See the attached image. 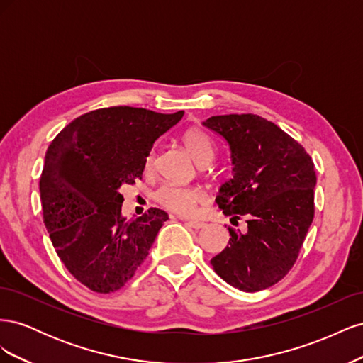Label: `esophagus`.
<instances>
[{
    "label": "esophagus",
    "instance_id": "obj_1",
    "mask_svg": "<svg viewBox=\"0 0 363 363\" xmlns=\"http://www.w3.org/2000/svg\"><path fill=\"white\" fill-rule=\"evenodd\" d=\"M182 221H184L186 224H188L189 227H192V228H195V230H200V228H203L204 227V223H201V221H196V219H184V218H180Z\"/></svg>",
    "mask_w": 363,
    "mask_h": 363
}]
</instances>
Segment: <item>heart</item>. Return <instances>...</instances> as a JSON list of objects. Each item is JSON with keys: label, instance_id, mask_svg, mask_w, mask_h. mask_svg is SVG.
<instances>
[{"label": "heart", "instance_id": "b5f03b06", "mask_svg": "<svg viewBox=\"0 0 363 363\" xmlns=\"http://www.w3.org/2000/svg\"><path fill=\"white\" fill-rule=\"evenodd\" d=\"M183 145L199 164H207L213 159V142L206 131L200 128L186 131L183 135ZM152 168H155V152L151 151L145 159V172H151ZM203 199L204 195L200 189L175 183H164L156 192L157 203L179 215H192Z\"/></svg>", "mask_w": 363, "mask_h": 363}]
</instances>
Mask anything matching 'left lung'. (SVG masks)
<instances>
[{"label": "left lung", "instance_id": "1", "mask_svg": "<svg viewBox=\"0 0 363 363\" xmlns=\"http://www.w3.org/2000/svg\"><path fill=\"white\" fill-rule=\"evenodd\" d=\"M206 127L230 147L233 177L216 195L225 215L247 216V233L228 227L230 240L211 263L233 288L257 292L280 281L294 267L315 215L316 174L312 157L265 118L219 115Z\"/></svg>", "mask_w": 363, "mask_h": 363}]
</instances>
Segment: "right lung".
<instances>
[{"label":"right lung","mask_w":363,"mask_h":363,"mask_svg":"<svg viewBox=\"0 0 363 363\" xmlns=\"http://www.w3.org/2000/svg\"><path fill=\"white\" fill-rule=\"evenodd\" d=\"M183 113L96 108L75 118L48 147L39 182L43 223L63 265L91 291L123 288L168 219L156 207L123 218L119 188L142 179L152 144Z\"/></svg>","instance_id":"obj_1"}]
</instances>
